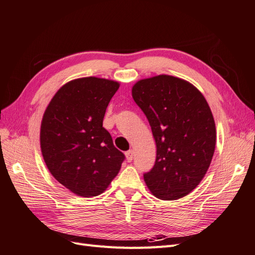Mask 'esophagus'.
Wrapping results in <instances>:
<instances>
[{
	"mask_svg": "<svg viewBox=\"0 0 255 255\" xmlns=\"http://www.w3.org/2000/svg\"><path fill=\"white\" fill-rule=\"evenodd\" d=\"M126 158H127V161H131L133 159V151L132 149H129V151H127L126 153Z\"/></svg>",
	"mask_w": 255,
	"mask_h": 255,
	"instance_id": "esophagus-1",
	"label": "esophagus"
}]
</instances>
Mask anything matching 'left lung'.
I'll use <instances>...</instances> for the list:
<instances>
[{
    "label": "left lung",
    "instance_id": "left-lung-1",
    "mask_svg": "<svg viewBox=\"0 0 255 255\" xmlns=\"http://www.w3.org/2000/svg\"><path fill=\"white\" fill-rule=\"evenodd\" d=\"M132 98L145 114L156 143L155 165L143 174L162 200L190 194L204 179L215 148V124L205 97L194 85L170 75L141 80Z\"/></svg>",
    "mask_w": 255,
    "mask_h": 255
}]
</instances>
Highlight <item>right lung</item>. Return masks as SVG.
I'll list each match as a JSON object with an SVG mask.
<instances>
[{
	"label": "right lung",
	"instance_id": "add662e5",
	"mask_svg": "<svg viewBox=\"0 0 255 255\" xmlns=\"http://www.w3.org/2000/svg\"><path fill=\"white\" fill-rule=\"evenodd\" d=\"M119 87V83L106 78H77L57 91L44 113L40 140L45 164L60 184L77 196L103 193L125 159L102 127Z\"/></svg>",
	"mask_w": 255,
	"mask_h": 255
}]
</instances>
